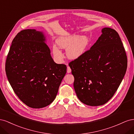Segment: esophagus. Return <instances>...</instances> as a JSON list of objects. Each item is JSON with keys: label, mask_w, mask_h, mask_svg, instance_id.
<instances>
[{"label": "esophagus", "mask_w": 134, "mask_h": 134, "mask_svg": "<svg viewBox=\"0 0 134 134\" xmlns=\"http://www.w3.org/2000/svg\"><path fill=\"white\" fill-rule=\"evenodd\" d=\"M71 70L70 66H67V72L68 73H70V72H71Z\"/></svg>", "instance_id": "1"}]
</instances>
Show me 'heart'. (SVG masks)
<instances>
[{
  "instance_id": "obj_1",
  "label": "heart",
  "mask_w": 134,
  "mask_h": 134,
  "mask_svg": "<svg viewBox=\"0 0 134 134\" xmlns=\"http://www.w3.org/2000/svg\"><path fill=\"white\" fill-rule=\"evenodd\" d=\"M56 43L62 48L66 49V55L70 59H78L82 56L88 45V38L85 36H68L56 40ZM52 53L55 58L61 62L64 58L63 53L56 46L52 47Z\"/></svg>"
}]
</instances>
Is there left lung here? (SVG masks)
Returning <instances> with one entry per match:
<instances>
[{"instance_id": "1", "label": "left lung", "mask_w": 134, "mask_h": 134, "mask_svg": "<svg viewBox=\"0 0 134 134\" xmlns=\"http://www.w3.org/2000/svg\"><path fill=\"white\" fill-rule=\"evenodd\" d=\"M96 42L69 65L74 77L79 99L88 106L107 103L122 82L127 66L125 48L119 34L105 27Z\"/></svg>"}]
</instances>
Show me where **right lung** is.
Listing matches in <instances>:
<instances>
[{
	"label": "right lung",
	"mask_w": 134,
	"mask_h": 134,
	"mask_svg": "<svg viewBox=\"0 0 134 134\" xmlns=\"http://www.w3.org/2000/svg\"><path fill=\"white\" fill-rule=\"evenodd\" d=\"M42 32H18L5 62L8 80L15 94L27 106L41 108L51 104L66 72L65 64L55 63Z\"/></svg>",
	"instance_id": "add662e5"
}]
</instances>
